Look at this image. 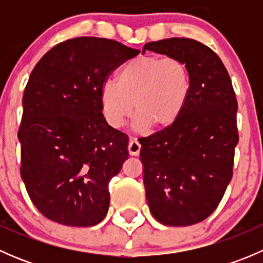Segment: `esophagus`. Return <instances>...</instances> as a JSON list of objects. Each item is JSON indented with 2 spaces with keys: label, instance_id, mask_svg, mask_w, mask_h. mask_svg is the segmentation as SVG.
<instances>
[{
  "label": "esophagus",
  "instance_id": "34e87169",
  "mask_svg": "<svg viewBox=\"0 0 263 263\" xmlns=\"http://www.w3.org/2000/svg\"><path fill=\"white\" fill-rule=\"evenodd\" d=\"M140 150H141V145H140V142L137 141L136 139L131 140V141H129V144H128L129 155L137 156L140 154Z\"/></svg>",
  "mask_w": 263,
  "mask_h": 263
}]
</instances>
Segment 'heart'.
Wrapping results in <instances>:
<instances>
[{
    "label": "heart",
    "instance_id": "1",
    "mask_svg": "<svg viewBox=\"0 0 263 263\" xmlns=\"http://www.w3.org/2000/svg\"><path fill=\"white\" fill-rule=\"evenodd\" d=\"M191 86L190 67L182 58L140 55L119 70L117 82H105L100 92L102 109L110 126L121 127L135 104L137 128L164 129L182 115Z\"/></svg>",
    "mask_w": 263,
    "mask_h": 263
}]
</instances>
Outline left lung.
I'll use <instances>...</instances> for the list:
<instances>
[{
	"label": "left lung",
	"instance_id": "1",
	"mask_svg": "<svg viewBox=\"0 0 263 263\" xmlns=\"http://www.w3.org/2000/svg\"><path fill=\"white\" fill-rule=\"evenodd\" d=\"M145 50L182 58L191 71V94L176 123L139 140L151 214L168 227H188L216 210L233 177L237 98L221 60L205 44L171 38L148 42Z\"/></svg>",
	"mask_w": 263,
	"mask_h": 263
}]
</instances>
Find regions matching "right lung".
<instances>
[{
  "label": "right lung",
  "instance_id": "1",
  "mask_svg": "<svg viewBox=\"0 0 263 263\" xmlns=\"http://www.w3.org/2000/svg\"><path fill=\"white\" fill-rule=\"evenodd\" d=\"M139 53L112 39L79 36L53 47L31 71L17 132L20 174L47 219L92 227L107 215L108 185L128 159V136L107 123L100 92Z\"/></svg>",
  "mask_w": 263,
  "mask_h": 263
}]
</instances>
